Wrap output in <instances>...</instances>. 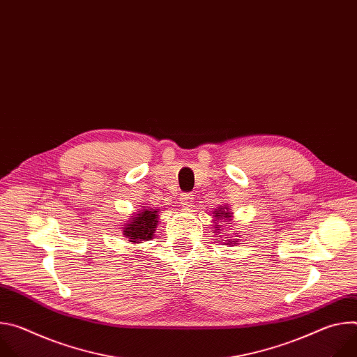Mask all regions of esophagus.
I'll use <instances>...</instances> for the list:
<instances>
[{"label": "esophagus", "instance_id": "esophagus-1", "mask_svg": "<svg viewBox=\"0 0 357 357\" xmlns=\"http://www.w3.org/2000/svg\"><path fill=\"white\" fill-rule=\"evenodd\" d=\"M179 200H181V205L183 208H190L192 202H193V195L192 193H181Z\"/></svg>", "mask_w": 357, "mask_h": 357}]
</instances>
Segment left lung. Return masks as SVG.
Masks as SVG:
<instances>
[{
	"label": "left lung",
	"mask_w": 357,
	"mask_h": 357,
	"mask_svg": "<svg viewBox=\"0 0 357 357\" xmlns=\"http://www.w3.org/2000/svg\"><path fill=\"white\" fill-rule=\"evenodd\" d=\"M225 208L227 209L226 211H224ZM227 209H229V206H225V208L220 206L219 209H216V212H213V218H216V220H219V219H220V220H222V219H225V220H231V215H233V213H230ZM216 220H215V225H216L215 229H216V230H220V229L218 227V222H216ZM229 241H230V243H236L234 238H233V240H229Z\"/></svg>",
	"instance_id": "left-lung-1"
}]
</instances>
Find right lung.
Wrapping results in <instances>:
<instances>
[{"instance_id":"1","label":"right lung","mask_w":357,"mask_h":357,"mask_svg":"<svg viewBox=\"0 0 357 357\" xmlns=\"http://www.w3.org/2000/svg\"><path fill=\"white\" fill-rule=\"evenodd\" d=\"M158 211L144 208L139 213H134L126 227L123 229L124 236L130 243H142L154 237L158 225Z\"/></svg>"}]
</instances>
